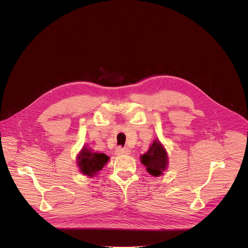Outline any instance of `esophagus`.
Listing matches in <instances>:
<instances>
[{
  "label": "esophagus",
  "mask_w": 248,
  "mask_h": 248,
  "mask_svg": "<svg viewBox=\"0 0 248 248\" xmlns=\"http://www.w3.org/2000/svg\"><path fill=\"white\" fill-rule=\"evenodd\" d=\"M115 154L118 155H130L131 154V151L128 149V148H121V147H118L115 149Z\"/></svg>",
  "instance_id": "esophagus-1"
}]
</instances>
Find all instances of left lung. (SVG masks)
<instances>
[{"label":"left lung","instance_id":"left-lung-1","mask_svg":"<svg viewBox=\"0 0 248 248\" xmlns=\"http://www.w3.org/2000/svg\"><path fill=\"white\" fill-rule=\"evenodd\" d=\"M140 161L146 167L147 172L154 177L163 175L169 163L167 152L157 139L151 144L149 150L140 155Z\"/></svg>","mask_w":248,"mask_h":248}]
</instances>
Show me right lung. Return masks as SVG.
Returning a JSON list of instances; mask_svg holds the SVG:
<instances>
[{
  "label": "right lung",
  "mask_w": 248,
  "mask_h": 248,
  "mask_svg": "<svg viewBox=\"0 0 248 248\" xmlns=\"http://www.w3.org/2000/svg\"><path fill=\"white\" fill-rule=\"evenodd\" d=\"M109 156L100 152H93L90 147L84 145L76 157V164L80 173L93 177L106 165Z\"/></svg>",
  "instance_id": "right-lung-1"
}]
</instances>
